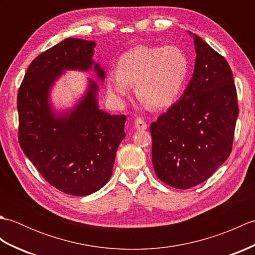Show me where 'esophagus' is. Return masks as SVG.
<instances>
[{
  "label": "esophagus",
  "instance_id": "esophagus-1",
  "mask_svg": "<svg viewBox=\"0 0 255 255\" xmlns=\"http://www.w3.org/2000/svg\"><path fill=\"white\" fill-rule=\"evenodd\" d=\"M134 128H136L137 130H145V129L148 128V125L142 118H137L136 121H134Z\"/></svg>",
  "mask_w": 255,
  "mask_h": 255
}]
</instances>
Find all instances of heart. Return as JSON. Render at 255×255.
Returning <instances> with one entry per match:
<instances>
[{
  "label": "heart",
  "instance_id": "b5f03b06",
  "mask_svg": "<svg viewBox=\"0 0 255 255\" xmlns=\"http://www.w3.org/2000/svg\"><path fill=\"white\" fill-rule=\"evenodd\" d=\"M188 74V57L180 47L139 45L119 57L118 70L108 71L106 90L114 102L124 104L136 83L139 99L161 110L176 102Z\"/></svg>",
  "mask_w": 255,
  "mask_h": 255
}]
</instances>
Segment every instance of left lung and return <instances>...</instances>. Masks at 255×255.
<instances>
[{
    "mask_svg": "<svg viewBox=\"0 0 255 255\" xmlns=\"http://www.w3.org/2000/svg\"><path fill=\"white\" fill-rule=\"evenodd\" d=\"M188 32L196 51L193 77L181 99L150 126L155 174L180 189L203 183L228 159L239 115L228 62Z\"/></svg>",
    "mask_w": 255,
    "mask_h": 255,
    "instance_id": "obj_1",
    "label": "left lung"
}]
</instances>
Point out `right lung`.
Masks as SVG:
<instances>
[{
    "mask_svg": "<svg viewBox=\"0 0 255 255\" xmlns=\"http://www.w3.org/2000/svg\"><path fill=\"white\" fill-rule=\"evenodd\" d=\"M95 41L67 38L34 59L17 95L18 141L45 180L66 194L86 196L110 181L118 145L126 136L125 115L100 110L99 85L88 89L72 108L57 113L52 86L68 70L105 72L93 60Z\"/></svg>",
    "mask_w": 255,
    "mask_h": 255,
    "instance_id": "1",
    "label": "right lung"
}]
</instances>
